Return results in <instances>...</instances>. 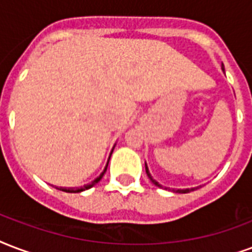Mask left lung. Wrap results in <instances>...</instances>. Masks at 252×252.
<instances>
[{
  "label": "left lung",
  "mask_w": 252,
  "mask_h": 252,
  "mask_svg": "<svg viewBox=\"0 0 252 252\" xmlns=\"http://www.w3.org/2000/svg\"><path fill=\"white\" fill-rule=\"evenodd\" d=\"M145 172H147L148 177L151 178V181L153 182L155 185H156V186H160V188H162V186H161L160 184H158V182L155 181V180L152 178L151 173H149V170H148V168H147V165H145ZM172 190H173V191H176V193H190V191H193V190H195V188H191V189H172Z\"/></svg>",
  "instance_id": "8db88e82"
}]
</instances>
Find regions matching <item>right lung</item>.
<instances>
[{"mask_svg":"<svg viewBox=\"0 0 252 252\" xmlns=\"http://www.w3.org/2000/svg\"><path fill=\"white\" fill-rule=\"evenodd\" d=\"M108 161H109V160H108ZM107 166H108V164H107ZM107 166H105L104 170L101 172L100 176H99V177L96 178V180H94V181H92L91 184H88V185H84L83 188H78V189H74V188H64V189H63V188H61V190H63V191H66V193H79V191H83V190L90 189V188H92V186H94V185H96V184H97V182L100 181L101 178H103V176H104L105 170H107Z\"/></svg>","mask_w":252,"mask_h":252,"instance_id":"obj_1","label":"right lung"}]
</instances>
